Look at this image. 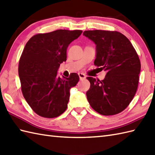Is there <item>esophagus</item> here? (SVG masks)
Segmentation results:
<instances>
[{
	"label": "esophagus",
	"instance_id": "34e87169",
	"mask_svg": "<svg viewBox=\"0 0 155 155\" xmlns=\"http://www.w3.org/2000/svg\"><path fill=\"white\" fill-rule=\"evenodd\" d=\"M78 77H79V78L80 80L82 81V80H84L86 78V76H85L84 74L82 73V72H78Z\"/></svg>",
	"mask_w": 155,
	"mask_h": 155
}]
</instances>
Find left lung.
Segmentation results:
<instances>
[{"mask_svg": "<svg viewBox=\"0 0 155 155\" xmlns=\"http://www.w3.org/2000/svg\"><path fill=\"white\" fill-rule=\"evenodd\" d=\"M83 35L96 45L94 64L107 71L103 81L87 78L91 83L86 93L88 103L101 114L119 113L130 104L137 90L140 62L135 49L117 31H86Z\"/></svg>", "mask_w": 155, "mask_h": 155, "instance_id": "8db88e82", "label": "left lung"}]
</instances>
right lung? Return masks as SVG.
I'll use <instances>...</instances> for the list:
<instances>
[{
    "instance_id": "1",
    "label": "right lung",
    "mask_w": 155,
    "mask_h": 155,
    "mask_svg": "<svg viewBox=\"0 0 155 155\" xmlns=\"http://www.w3.org/2000/svg\"><path fill=\"white\" fill-rule=\"evenodd\" d=\"M83 31L57 30L31 37L19 61L18 76L26 101L39 116L54 118L67 108L71 88L79 81L77 73L58 77L60 64L67 61V50Z\"/></svg>"
}]
</instances>
